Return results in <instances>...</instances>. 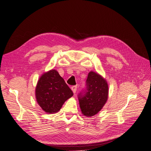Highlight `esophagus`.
Here are the masks:
<instances>
[{
    "instance_id": "34e87169",
    "label": "esophagus",
    "mask_w": 151,
    "mask_h": 151,
    "mask_svg": "<svg viewBox=\"0 0 151 151\" xmlns=\"http://www.w3.org/2000/svg\"><path fill=\"white\" fill-rule=\"evenodd\" d=\"M77 88V86H72L71 89H72V91H73V93H76Z\"/></svg>"
}]
</instances>
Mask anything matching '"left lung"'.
<instances>
[{
	"label": "left lung",
	"mask_w": 151,
	"mask_h": 151,
	"mask_svg": "<svg viewBox=\"0 0 151 151\" xmlns=\"http://www.w3.org/2000/svg\"><path fill=\"white\" fill-rule=\"evenodd\" d=\"M108 96L106 81L98 74L91 71L86 81V88L78 94L82 113L87 116L97 114L106 103Z\"/></svg>",
	"instance_id": "obj_1"
}]
</instances>
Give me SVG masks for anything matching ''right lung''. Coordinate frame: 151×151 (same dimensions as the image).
<instances>
[{"instance_id": "1", "label": "right lung", "mask_w": 151, "mask_h": 151, "mask_svg": "<svg viewBox=\"0 0 151 151\" xmlns=\"http://www.w3.org/2000/svg\"><path fill=\"white\" fill-rule=\"evenodd\" d=\"M35 92L40 106L48 113L58 112L66 100L74 94L55 70H50L42 76Z\"/></svg>"}]
</instances>
